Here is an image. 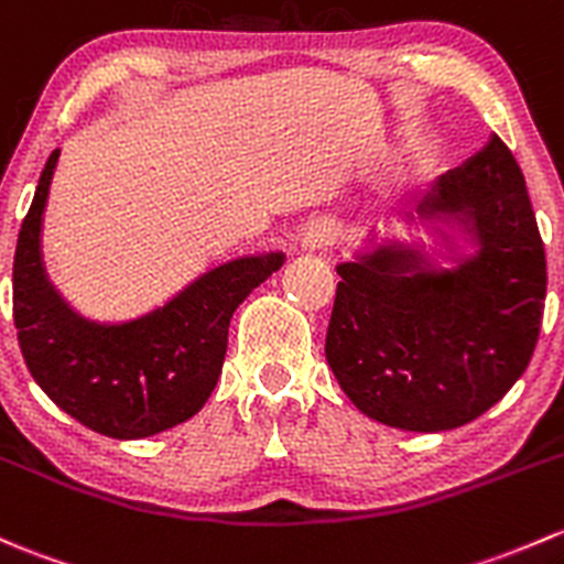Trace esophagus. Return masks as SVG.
<instances>
[{"instance_id": "34e87169", "label": "esophagus", "mask_w": 564, "mask_h": 564, "mask_svg": "<svg viewBox=\"0 0 564 564\" xmlns=\"http://www.w3.org/2000/svg\"><path fill=\"white\" fill-rule=\"evenodd\" d=\"M335 227L327 221H318V224H311V227L302 232V248H311V251H316V248H324L329 246V242H335Z\"/></svg>"}]
</instances>
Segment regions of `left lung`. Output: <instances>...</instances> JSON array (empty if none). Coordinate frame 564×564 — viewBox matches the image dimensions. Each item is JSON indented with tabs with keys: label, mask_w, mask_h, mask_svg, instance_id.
<instances>
[{
	"label": "left lung",
	"mask_w": 564,
	"mask_h": 564,
	"mask_svg": "<svg viewBox=\"0 0 564 564\" xmlns=\"http://www.w3.org/2000/svg\"><path fill=\"white\" fill-rule=\"evenodd\" d=\"M411 218L454 229L446 251L383 237L337 264L327 361L365 416L408 432L456 430L530 365L546 253L524 175L497 134L437 175Z\"/></svg>",
	"instance_id": "1"
}]
</instances>
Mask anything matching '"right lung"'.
Returning a JSON list of instances; mask_svg holds the SVG:
<instances>
[{
	"label": "right lung",
	"mask_w": 564,
	"mask_h": 564,
	"mask_svg": "<svg viewBox=\"0 0 564 564\" xmlns=\"http://www.w3.org/2000/svg\"><path fill=\"white\" fill-rule=\"evenodd\" d=\"M58 151L51 153L21 224L13 262L18 343L40 389L83 426L142 441L203 411L242 300L283 267V253H248L210 267L164 305L121 324L75 313L47 281L40 232Z\"/></svg>",
	"instance_id": "1"
}]
</instances>
